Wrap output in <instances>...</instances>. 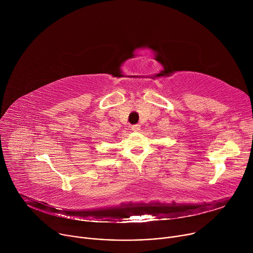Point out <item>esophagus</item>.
Segmentation results:
<instances>
[{
    "mask_svg": "<svg viewBox=\"0 0 253 253\" xmlns=\"http://www.w3.org/2000/svg\"><path fill=\"white\" fill-rule=\"evenodd\" d=\"M131 129H132L134 132H138V131L140 130V125H139V124L132 125V126H131Z\"/></svg>",
    "mask_w": 253,
    "mask_h": 253,
    "instance_id": "obj_1",
    "label": "esophagus"
}]
</instances>
